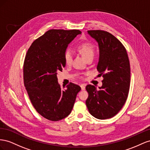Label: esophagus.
Returning a JSON list of instances; mask_svg holds the SVG:
<instances>
[{
  "instance_id": "esophagus-1",
  "label": "esophagus",
  "mask_w": 150,
  "mask_h": 150,
  "mask_svg": "<svg viewBox=\"0 0 150 150\" xmlns=\"http://www.w3.org/2000/svg\"><path fill=\"white\" fill-rule=\"evenodd\" d=\"M80 87H81V90H82V91H83V90L85 88V84L80 85Z\"/></svg>"
}]
</instances>
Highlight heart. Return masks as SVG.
Wrapping results in <instances>:
<instances>
[{
	"label": "heart",
	"instance_id": "heart-1",
	"mask_svg": "<svg viewBox=\"0 0 150 150\" xmlns=\"http://www.w3.org/2000/svg\"><path fill=\"white\" fill-rule=\"evenodd\" d=\"M78 51L86 59L90 58H93L95 55V48L90 42H84L80 45L78 47ZM64 59L67 65H71L73 62V54L71 51L67 50L65 51L64 54Z\"/></svg>",
	"mask_w": 150,
	"mask_h": 150
}]
</instances>
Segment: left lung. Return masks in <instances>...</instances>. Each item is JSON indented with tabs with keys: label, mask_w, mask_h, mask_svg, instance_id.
Instances as JSON below:
<instances>
[{
	"label": "left lung",
	"mask_w": 150,
	"mask_h": 150,
	"mask_svg": "<svg viewBox=\"0 0 150 150\" xmlns=\"http://www.w3.org/2000/svg\"><path fill=\"white\" fill-rule=\"evenodd\" d=\"M87 32L99 45L97 69L104 80L99 90L87 85L88 97L85 104L94 117L109 119L120 111L127 100L131 78L129 58L125 46L112 34L102 30Z\"/></svg>",
	"instance_id": "left-lung-1"
}]
</instances>
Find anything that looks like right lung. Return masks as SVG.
Returning <instances> with one entry per match:
<instances>
[{"mask_svg": "<svg viewBox=\"0 0 150 150\" xmlns=\"http://www.w3.org/2000/svg\"><path fill=\"white\" fill-rule=\"evenodd\" d=\"M81 33L76 29L49 30L33 42L25 55L24 86L34 108L50 121L67 117L81 90L71 82L63 89L57 78V72L66 65L64 54L68 45Z\"/></svg>", "mask_w": 150, "mask_h": 150, "instance_id": "1", "label": "right lung"}]
</instances>
